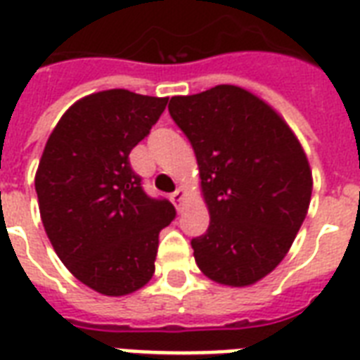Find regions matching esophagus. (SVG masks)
<instances>
[{
  "instance_id": "1",
  "label": "esophagus",
  "mask_w": 360,
  "mask_h": 360,
  "mask_svg": "<svg viewBox=\"0 0 360 360\" xmlns=\"http://www.w3.org/2000/svg\"><path fill=\"white\" fill-rule=\"evenodd\" d=\"M185 200H186L185 188H183V186H179V188H177V191L172 194V202H174L177 210H181V207H183V204H185Z\"/></svg>"
}]
</instances>
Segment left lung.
<instances>
[{"label": "left lung", "instance_id": "8db88e82", "mask_svg": "<svg viewBox=\"0 0 360 360\" xmlns=\"http://www.w3.org/2000/svg\"><path fill=\"white\" fill-rule=\"evenodd\" d=\"M168 109L194 149L211 219L191 241L196 264L215 283H257L285 259L308 215V156L283 117L241 86L174 96Z\"/></svg>", "mask_w": 360, "mask_h": 360}]
</instances>
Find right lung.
<instances>
[{
    "mask_svg": "<svg viewBox=\"0 0 360 360\" xmlns=\"http://www.w3.org/2000/svg\"><path fill=\"white\" fill-rule=\"evenodd\" d=\"M168 98L124 89L84 96L62 115L35 172L45 232L65 268L96 292L124 296L155 274L158 234L175 217L130 168V150Z\"/></svg>",
    "mask_w": 360,
    "mask_h": 360,
    "instance_id": "add662e5",
    "label": "right lung"
}]
</instances>
